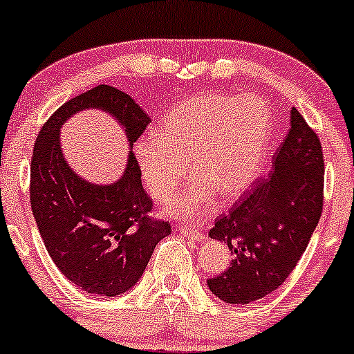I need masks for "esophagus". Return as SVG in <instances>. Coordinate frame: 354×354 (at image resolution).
<instances>
[{"label": "esophagus", "mask_w": 354, "mask_h": 354, "mask_svg": "<svg viewBox=\"0 0 354 354\" xmlns=\"http://www.w3.org/2000/svg\"><path fill=\"white\" fill-rule=\"evenodd\" d=\"M178 230H180V233L184 234V236L194 239V241H204L206 239V234L201 233V231H197L196 227H189V226H178Z\"/></svg>", "instance_id": "obj_1"}]
</instances>
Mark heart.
I'll return each mask as SVG.
<instances>
[{
	"label": "heart",
	"instance_id": "heart-1",
	"mask_svg": "<svg viewBox=\"0 0 354 354\" xmlns=\"http://www.w3.org/2000/svg\"><path fill=\"white\" fill-rule=\"evenodd\" d=\"M273 131L272 109L254 94L207 93L177 104L162 116L155 138L136 145V160L148 194L167 203L185 177L194 178L167 216L194 219L206 212L216 192L236 199L260 176Z\"/></svg>",
	"mask_w": 354,
	"mask_h": 354
}]
</instances>
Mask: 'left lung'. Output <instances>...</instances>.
Segmentation results:
<instances>
[{
	"mask_svg": "<svg viewBox=\"0 0 354 354\" xmlns=\"http://www.w3.org/2000/svg\"><path fill=\"white\" fill-rule=\"evenodd\" d=\"M322 204L321 142L292 108L290 130L273 155L268 176L257 178L209 231L233 254L226 272L207 280L212 294L227 304H250L283 285L309 245Z\"/></svg>",
	"mask_w": 354,
	"mask_h": 354,
	"instance_id": "8db88e82",
	"label": "left lung"
}]
</instances>
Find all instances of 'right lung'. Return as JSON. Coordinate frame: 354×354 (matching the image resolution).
<instances>
[{"label":"right lung","instance_id":"1","mask_svg":"<svg viewBox=\"0 0 354 354\" xmlns=\"http://www.w3.org/2000/svg\"><path fill=\"white\" fill-rule=\"evenodd\" d=\"M89 108L116 118L130 147L150 123L127 93L106 84L64 102L37 136L30 204L45 248L62 275L87 294L116 297L138 282L157 243L172 227L150 216L153 203L143 189L133 153L120 180L108 185L84 180L64 160L60 127Z\"/></svg>","mask_w":354,"mask_h":354}]
</instances>
